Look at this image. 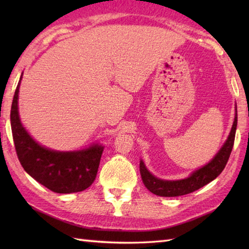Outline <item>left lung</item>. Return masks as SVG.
Returning a JSON list of instances; mask_svg holds the SVG:
<instances>
[{
  "label": "left lung",
  "instance_id": "left-lung-1",
  "mask_svg": "<svg viewBox=\"0 0 249 249\" xmlns=\"http://www.w3.org/2000/svg\"><path fill=\"white\" fill-rule=\"evenodd\" d=\"M237 125V110L235 105V115L234 121L232 124L230 134L228 138L225 141L220 150L216 153V155L206 165L195 170L189 174L187 178L181 179H161L147 170L143 160H140V174L142 182L145 187L154 195L160 196V197H178V196L187 195L195 192L204 185L212 182L223 172L227 161L229 160L232 147H233L235 131Z\"/></svg>",
  "mask_w": 249,
  "mask_h": 249
}]
</instances>
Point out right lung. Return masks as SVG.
Here are the masks:
<instances>
[{
	"label": "right lung",
	"mask_w": 249,
	"mask_h": 249,
	"mask_svg": "<svg viewBox=\"0 0 249 249\" xmlns=\"http://www.w3.org/2000/svg\"><path fill=\"white\" fill-rule=\"evenodd\" d=\"M20 80L10 110V125L16 152L26 173L57 194L82 192L93 184L98 171L104 147L93 143L77 151H55L39 144L21 123L18 99Z\"/></svg>",
	"instance_id": "1"
}]
</instances>
